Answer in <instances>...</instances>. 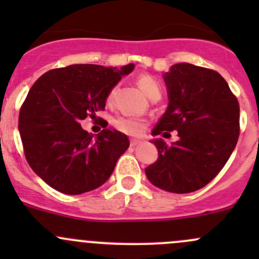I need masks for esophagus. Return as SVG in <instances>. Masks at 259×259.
Instances as JSON below:
<instances>
[{
  "instance_id": "34e87169",
  "label": "esophagus",
  "mask_w": 259,
  "mask_h": 259,
  "mask_svg": "<svg viewBox=\"0 0 259 259\" xmlns=\"http://www.w3.org/2000/svg\"><path fill=\"white\" fill-rule=\"evenodd\" d=\"M140 143V140H138V139H132V142H130V145L132 146H135V145H138Z\"/></svg>"
}]
</instances>
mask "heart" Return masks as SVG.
<instances>
[{
	"mask_svg": "<svg viewBox=\"0 0 259 259\" xmlns=\"http://www.w3.org/2000/svg\"><path fill=\"white\" fill-rule=\"evenodd\" d=\"M138 85H139L140 90L145 94L146 98L155 99L160 98V86H159L158 81L154 77L149 76V75H142L138 79ZM113 99V91L109 94L108 100ZM114 126L116 127L119 132L125 133V134L134 135H142L146 130L148 126V121L140 117H132V116H119L114 120Z\"/></svg>",
	"mask_w": 259,
	"mask_h": 259,
	"instance_id": "heart-1",
	"label": "heart"
}]
</instances>
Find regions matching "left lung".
<instances>
[{
    "mask_svg": "<svg viewBox=\"0 0 259 259\" xmlns=\"http://www.w3.org/2000/svg\"><path fill=\"white\" fill-rule=\"evenodd\" d=\"M169 105L153 135L177 130L170 145L153 140L158 160L145 169L151 184L170 193H192L222 170L239 137V104L217 71L195 65H173L164 75Z\"/></svg>",
    "mask_w": 259,
    "mask_h": 259,
    "instance_id": "1",
    "label": "left lung"
}]
</instances>
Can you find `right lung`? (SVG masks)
I'll list each match as a JSON object with an SVG mask.
<instances>
[{
  "label": "right lung",
  "instance_id": "1",
  "mask_svg": "<svg viewBox=\"0 0 259 259\" xmlns=\"http://www.w3.org/2000/svg\"><path fill=\"white\" fill-rule=\"evenodd\" d=\"M133 69L134 64L120 70L77 64L50 70L36 80L21 106L18 130L26 160L46 184L75 195L110 178L129 139L115 129L94 137L80 121L105 110L111 89Z\"/></svg>",
  "mask_w": 259,
  "mask_h": 259
}]
</instances>
